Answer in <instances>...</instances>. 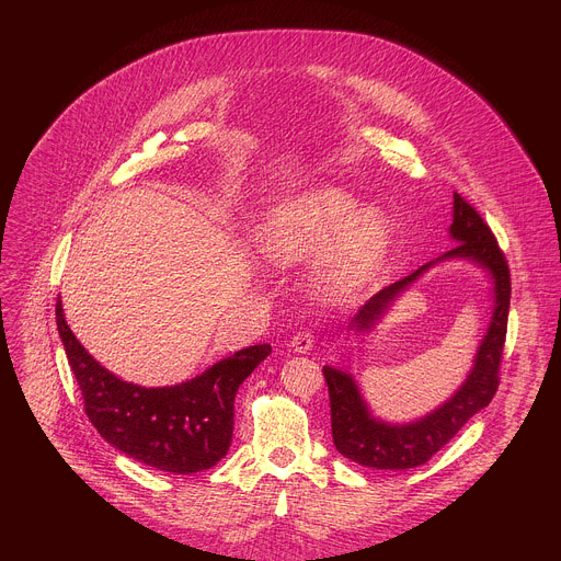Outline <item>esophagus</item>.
Segmentation results:
<instances>
[{"label":"esophagus","instance_id":"obj_1","mask_svg":"<svg viewBox=\"0 0 561 561\" xmlns=\"http://www.w3.org/2000/svg\"><path fill=\"white\" fill-rule=\"evenodd\" d=\"M312 346H314V335L312 333H308V331H301V333H297V335H293V340H290V348H293V353H308V351H312Z\"/></svg>","mask_w":561,"mask_h":561}]
</instances>
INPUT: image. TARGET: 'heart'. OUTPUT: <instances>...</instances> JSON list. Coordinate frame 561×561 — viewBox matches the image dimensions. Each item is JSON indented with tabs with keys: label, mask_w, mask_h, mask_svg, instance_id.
Listing matches in <instances>:
<instances>
[{
	"label": "heart",
	"mask_w": 561,
	"mask_h": 561,
	"mask_svg": "<svg viewBox=\"0 0 561 561\" xmlns=\"http://www.w3.org/2000/svg\"><path fill=\"white\" fill-rule=\"evenodd\" d=\"M390 219L342 188L322 186L271 210L260 247L266 260L288 266L321 257L314 286L327 301L351 299L381 266L390 247Z\"/></svg>",
	"instance_id": "obj_1"
}]
</instances>
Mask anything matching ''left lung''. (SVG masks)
Here are the masks:
<instances>
[{"instance_id":"8db88e82","label":"left lung","mask_w":561,"mask_h":561,"mask_svg":"<svg viewBox=\"0 0 561 561\" xmlns=\"http://www.w3.org/2000/svg\"><path fill=\"white\" fill-rule=\"evenodd\" d=\"M450 237L457 242L439 260L417 268L409 277L399 279L377 295H373L351 319L348 329L357 333L370 331L390 304L402 295L426 268L442 260H468L491 273L495 308L491 327L477 348L474 366L459 390L439 409L411 424H386L370 415L353 375L324 366V377L331 397V426L335 448L368 468L404 470L426 463L439 448H444L459 428L482 409L491 404L500 386V364L506 342L508 306H511V271L489 224L482 219L461 195H453Z\"/></svg>"}]
</instances>
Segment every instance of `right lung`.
Segmentation results:
<instances>
[{
    "instance_id": "obj_1",
    "label": "right lung",
    "mask_w": 561,
    "mask_h": 561,
    "mask_svg": "<svg viewBox=\"0 0 561 561\" xmlns=\"http://www.w3.org/2000/svg\"><path fill=\"white\" fill-rule=\"evenodd\" d=\"M55 317L89 422L108 444L175 474L213 468L228 453L237 388L271 355V344L237 351L191 381L146 388L122 381L89 355L68 329L59 297Z\"/></svg>"
}]
</instances>
